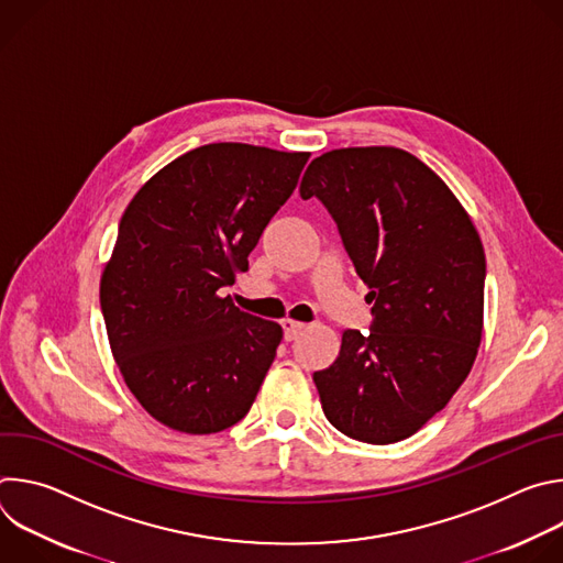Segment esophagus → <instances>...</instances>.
<instances>
[{
  "label": "esophagus",
  "instance_id": "34e87169",
  "mask_svg": "<svg viewBox=\"0 0 563 563\" xmlns=\"http://www.w3.org/2000/svg\"><path fill=\"white\" fill-rule=\"evenodd\" d=\"M283 330H285V341H294L298 334H302L305 323H298V320H283Z\"/></svg>",
  "mask_w": 563,
  "mask_h": 563
}]
</instances>
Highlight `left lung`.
Masks as SVG:
<instances>
[{
    "mask_svg": "<svg viewBox=\"0 0 563 563\" xmlns=\"http://www.w3.org/2000/svg\"><path fill=\"white\" fill-rule=\"evenodd\" d=\"M300 198L328 209L372 302L369 334L345 330L339 358L313 372L323 412L363 443L408 439L474 363L486 287L478 233L445 183L394 146L311 159Z\"/></svg>",
    "mask_w": 563,
    "mask_h": 563,
    "instance_id": "8db88e82",
    "label": "left lung"
}]
</instances>
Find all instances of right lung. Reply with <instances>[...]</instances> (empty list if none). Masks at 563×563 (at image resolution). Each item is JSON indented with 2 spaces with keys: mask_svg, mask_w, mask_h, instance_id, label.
Here are the masks:
<instances>
[{
  "mask_svg": "<svg viewBox=\"0 0 563 563\" xmlns=\"http://www.w3.org/2000/svg\"><path fill=\"white\" fill-rule=\"evenodd\" d=\"M307 159L207 144L157 172L129 202L100 305L129 389L167 428L213 434L250 412L283 328L240 311L222 289L250 269Z\"/></svg>",
  "mask_w": 563,
  "mask_h": 563,
  "instance_id": "add662e5",
  "label": "right lung"
}]
</instances>
